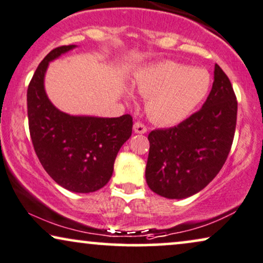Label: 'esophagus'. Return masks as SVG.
Listing matches in <instances>:
<instances>
[{"mask_svg":"<svg viewBox=\"0 0 263 263\" xmlns=\"http://www.w3.org/2000/svg\"><path fill=\"white\" fill-rule=\"evenodd\" d=\"M134 132L138 133V134H145L147 132V128H146V125L142 122L138 121L134 123Z\"/></svg>","mask_w":263,"mask_h":263,"instance_id":"obj_1","label":"esophagus"}]
</instances>
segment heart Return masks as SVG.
I'll list each match as a JSON object with an SVG mask.
<instances>
[{
	"label": "heart",
	"mask_w": 263,
	"mask_h": 263,
	"mask_svg": "<svg viewBox=\"0 0 263 263\" xmlns=\"http://www.w3.org/2000/svg\"><path fill=\"white\" fill-rule=\"evenodd\" d=\"M133 86L147 97L146 110L153 121L173 125L185 121L205 100L211 76L205 69L165 60L140 69Z\"/></svg>",
	"instance_id": "heart-1"
}]
</instances>
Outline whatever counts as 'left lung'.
Masks as SVG:
<instances>
[{"mask_svg": "<svg viewBox=\"0 0 263 263\" xmlns=\"http://www.w3.org/2000/svg\"><path fill=\"white\" fill-rule=\"evenodd\" d=\"M238 102L230 78L215 65L206 101L175 127L148 134L146 181L169 199H182L203 190L219 174L233 144Z\"/></svg>", "mask_w": 263, "mask_h": 263, "instance_id": "obj_1", "label": "left lung"}]
</instances>
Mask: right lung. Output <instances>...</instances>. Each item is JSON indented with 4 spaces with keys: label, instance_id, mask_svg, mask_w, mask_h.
<instances>
[{
    "label": "right lung",
    "instance_id": "right-lung-1",
    "mask_svg": "<svg viewBox=\"0 0 263 263\" xmlns=\"http://www.w3.org/2000/svg\"><path fill=\"white\" fill-rule=\"evenodd\" d=\"M74 47H57L40 63L27 88V118L33 148L48 175L64 189L89 193L111 179L116 156L132 135L133 117H76L53 106L44 73L49 61Z\"/></svg>",
    "mask_w": 263,
    "mask_h": 263
}]
</instances>
